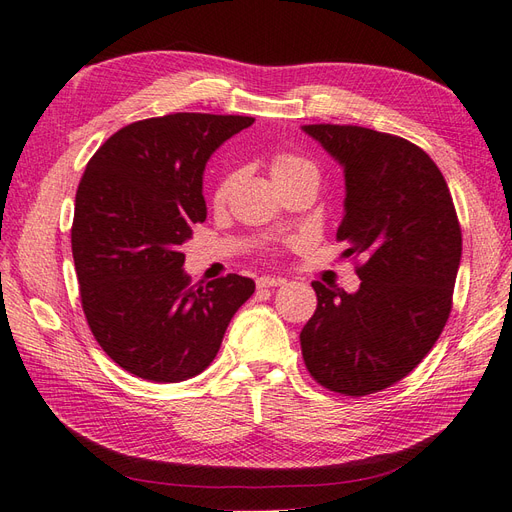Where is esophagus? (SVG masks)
Returning a JSON list of instances; mask_svg holds the SVG:
<instances>
[{"instance_id": "1", "label": "esophagus", "mask_w": 512, "mask_h": 512, "mask_svg": "<svg viewBox=\"0 0 512 512\" xmlns=\"http://www.w3.org/2000/svg\"><path fill=\"white\" fill-rule=\"evenodd\" d=\"M286 280L284 278H271V275H265V278H258V288H273V286H282Z\"/></svg>"}]
</instances>
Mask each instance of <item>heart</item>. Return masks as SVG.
<instances>
[{
  "label": "heart",
  "mask_w": 512,
  "mask_h": 512,
  "mask_svg": "<svg viewBox=\"0 0 512 512\" xmlns=\"http://www.w3.org/2000/svg\"><path fill=\"white\" fill-rule=\"evenodd\" d=\"M269 172H271L273 183L286 181V178H293V176H299V174H316L314 165L310 161H306V159L299 157V155H290V153H278V155H275L271 159ZM237 178H239V172H230V174H226L222 178V183L217 185L215 196H213L217 204L226 202V198L230 196L234 183H237Z\"/></svg>",
  "instance_id": "1"
}]
</instances>
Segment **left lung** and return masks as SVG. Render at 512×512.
Instances as JSON below:
<instances>
[{"instance_id":"8db88e82","label":"left lung","mask_w":512,"mask_h":512,"mask_svg":"<svg viewBox=\"0 0 512 512\" xmlns=\"http://www.w3.org/2000/svg\"><path fill=\"white\" fill-rule=\"evenodd\" d=\"M344 172L338 241L364 256L355 293L312 282L316 312L301 329L310 375L366 396L407 377L444 329L461 265V228L446 178L403 137L351 124L301 127Z\"/></svg>"}]
</instances>
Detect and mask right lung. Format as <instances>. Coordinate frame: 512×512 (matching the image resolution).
<instances>
[{"mask_svg":"<svg viewBox=\"0 0 512 512\" xmlns=\"http://www.w3.org/2000/svg\"><path fill=\"white\" fill-rule=\"evenodd\" d=\"M250 116L170 114L127 124L88 161L71 230L81 306L101 349L135 377L200 375L254 293L230 273L191 286L181 245L206 219V161Z\"/></svg>","mask_w":512,"mask_h":512,"instance_id":"right-lung-1","label":"right lung"}]
</instances>
